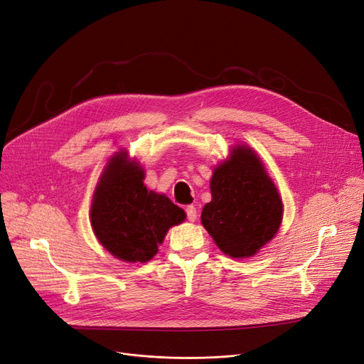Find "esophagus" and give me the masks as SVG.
<instances>
[{
    "label": "esophagus",
    "mask_w": 364,
    "mask_h": 364,
    "mask_svg": "<svg viewBox=\"0 0 364 364\" xmlns=\"http://www.w3.org/2000/svg\"><path fill=\"white\" fill-rule=\"evenodd\" d=\"M186 214H187V220L188 221H196L198 211H196V208L193 207V205H188V207L186 208Z\"/></svg>",
    "instance_id": "esophagus-1"
}]
</instances>
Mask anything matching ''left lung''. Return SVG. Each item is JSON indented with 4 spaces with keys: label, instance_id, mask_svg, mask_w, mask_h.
Wrapping results in <instances>:
<instances>
[{
    "label": "left lung",
    "instance_id": "left-lung-1",
    "mask_svg": "<svg viewBox=\"0 0 364 364\" xmlns=\"http://www.w3.org/2000/svg\"><path fill=\"white\" fill-rule=\"evenodd\" d=\"M211 202L200 220L217 247L233 259L255 256L277 235L282 200L260 161L248 146H235L210 183Z\"/></svg>",
    "mask_w": 364,
    "mask_h": 364
}]
</instances>
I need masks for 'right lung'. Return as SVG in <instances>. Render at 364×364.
<instances>
[{
	"mask_svg": "<svg viewBox=\"0 0 364 364\" xmlns=\"http://www.w3.org/2000/svg\"><path fill=\"white\" fill-rule=\"evenodd\" d=\"M144 169L119 151L105 166L90 207V223L101 245L114 257L146 263L164 242L169 228L186 213L165 195L147 191Z\"/></svg>",
	"mask_w": 364,
	"mask_h": 364,
	"instance_id": "right-lung-1",
	"label": "right lung"
}]
</instances>
